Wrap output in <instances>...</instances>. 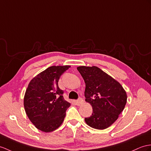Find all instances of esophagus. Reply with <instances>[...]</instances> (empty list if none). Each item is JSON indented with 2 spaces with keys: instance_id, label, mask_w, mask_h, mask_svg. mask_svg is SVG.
Segmentation results:
<instances>
[{
  "instance_id": "obj_1",
  "label": "esophagus",
  "mask_w": 151,
  "mask_h": 151,
  "mask_svg": "<svg viewBox=\"0 0 151 151\" xmlns=\"http://www.w3.org/2000/svg\"><path fill=\"white\" fill-rule=\"evenodd\" d=\"M76 104L78 105V106H80V105H81L83 103V100L82 99H79L78 101H76Z\"/></svg>"
}]
</instances>
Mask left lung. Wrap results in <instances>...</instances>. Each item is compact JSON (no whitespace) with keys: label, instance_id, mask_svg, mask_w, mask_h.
Returning a JSON list of instances; mask_svg holds the SVG:
<instances>
[{"label":"left lung","instance_id":"left-lung-1","mask_svg":"<svg viewBox=\"0 0 151 151\" xmlns=\"http://www.w3.org/2000/svg\"><path fill=\"white\" fill-rule=\"evenodd\" d=\"M85 82V101L92 106L93 113L84 119L90 127L105 129L118 119L127 102L122 86L101 69L93 66L77 68Z\"/></svg>","mask_w":151,"mask_h":151}]
</instances>
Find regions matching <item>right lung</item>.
I'll return each mask as SVG.
<instances>
[{
  "label": "right lung",
  "instance_id": "add662e5",
  "mask_svg": "<svg viewBox=\"0 0 151 151\" xmlns=\"http://www.w3.org/2000/svg\"><path fill=\"white\" fill-rule=\"evenodd\" d=\"M70 67L59 65L47 68L31 80L25 91V113L35 126L45 133L54 131L61 126L66 110L70 106L58 86L60 76Z\"/></svg>",
  "mask_w": 151,
  "mask_h": 151
}]
</instances>
